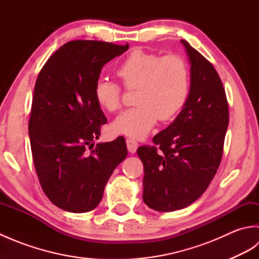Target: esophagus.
Segmentation results:
<instances>
[{"label": "esophagus", "instance_id": "34e87169", "mask_svg": "<svg viewBox=\"0 0 259 259\" xmlns=\"http://www.w3.org/2000/svg\"><path fill=\"white\" fill-rule=\"evenodd\" d=\"M125 144H126V148H128V151L130 153H135L137 151V148H138V144H137V141H135L133 139H126Z\"/></svg>", "mask_w": 259, "mask_h": 259}]
</instances>
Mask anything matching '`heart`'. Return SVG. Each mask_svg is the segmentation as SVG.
<instances>
[{
	"mask_svg": "<svg viewBox=\"0 0 259 259\" xmlns=\"http://www.w3.org/2000/svg\"><path fill=\"white\" fill-rule=\"evenodd\" d=\"M117 72L126 88H137V106L121 112L112 122V130L133 139H142L158 119L174 118L187 101L190 91V70L179 56L134 50L121 63ZM97 102L114 111L121 103V88L112 80L101 78L95 87Z\"/></svg>",
	"mask_w": 259,
	"mask_h": 259,
	"instance_id": "heart-1",
	"label": "heart"
}]
</instances>
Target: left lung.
<instances>
[{"mask_svg": "<svg viewBox=\"0 0 259 259\" xmlns=\"http://www.w3.org/2000/svg\"><path fill=\"white\" fill-rule=\"evenodd\" d=\"M190 64V91L171 123L153 137L159 146L139 147L144 163L146 205L157 211H175L196 201L221 164L229 122L222 80L212 64L181 40Z\"/></svg>", "mask_w": 259, "mask_h": 259, "instance_id": "1", "label": "left lung"}]
</instances>
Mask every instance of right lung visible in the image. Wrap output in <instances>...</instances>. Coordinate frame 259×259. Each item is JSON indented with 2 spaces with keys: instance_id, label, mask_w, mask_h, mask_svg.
<instances>
[{
  "instance_id": "1",
  "label": "right lung",
  "mask_w": 259,
  "mask_h": 259,
  "mask_svg": "<svg viewBox=\"0 0 259 259\" xmlns=\"http://www.w3.org/2000/svg\"><path fill=\"white\" fill-rule=\"evenodd\" d=\"M128 49L129 45L71 41L38 73L29 121L33 162L45 194L63 210L95 209L110 176L128 155L122 137L93 142L107 123L96 100V83L103 65Z\"/></svg>"
}]
</instances>
